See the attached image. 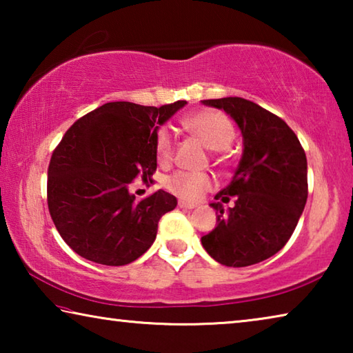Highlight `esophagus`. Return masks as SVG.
<instances>
[{"instance_id": "obj_1", "label": "esophagus", "mask_w": 353, "mask_h": 353, "mask_svg": "<svg viewBox=\"0 0 353 353\" xmlns=\"http://www.w3.org/2000/svg\"><path fill=\"white\" fill-rule=\"evenodd\" d=\"M179 207H181V208H188V210H191V208H196L198 205L193 204V202H187V201L181 199V201H179Z\"/></svg>"}]
</instances>
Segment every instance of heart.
<instances>
[{
    "label": "heart",
    "instance_id": "b5f03b06",
    "mask_svg": "<svg viewBox=\"0 0 353 353\" xmlns=\"http://www.w3.org/2000/svg\"><path fill=\"white\" fill-rule=\"evenodd\" d=\"M187 128L196 139L212 151H223L234 141L236 130L232 119L225 113L214 109H202L191 113L183 119ZM174 152V139L170 129L162 128L155 134V154L162 163H168ZM213 177L207 172L177 171L166 179L165 187L172 194L185 201H198L213 187Z\"/></svg>",
    "mask_w": 353,
    "mask_h": 353
}]
</instances>
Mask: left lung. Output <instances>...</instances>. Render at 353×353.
<instances>
[{
    "instance_id": "left-lung-1",
    "label": "left lung",
    "mask_w": 353,
    "mask_h": 353,
    "mask_svg": "<svg viewBox=\"0 0 353 353\" xmlns=\"http://www.w3.org/2000/svg\"><path fill=\"white\" fill-rule=\"evenodd\" d=\"M238 124L243 155L232 182L214 196L236 205L223 212L216 227L201 238L212 259L232 268L250 266L282 249L294 232L308 198L307 157L301 141L282 118L243 98L205 99Z\"/></svg>"
}]
</instances>
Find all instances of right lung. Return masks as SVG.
Returning <instances> with one entry per match:
<instances>
[{
  "mask_svg": "<svg viewBox=\"0 0 353 353\" xmlns=\"http://www.w3.org/2000/svg\"><path fill=\"white\" fill-rule=\"evenodd\" d=\"M185 104L107 103L65 132L48 168V208L77 255L123 266L151 248L160 218L174 210L177 199L159 190L137 201L129 183L154 174L155 134Z\"/></svg>",
  "mask_w": 353,
  "mask_h": 353,
  "instance_id": "1",
  "label": "right lung"
}]
</instances>
